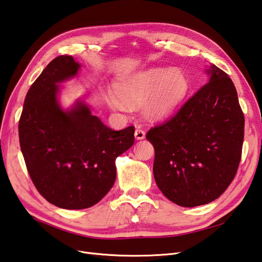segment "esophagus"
I'll return each instance as SVG.
<instances>
[{
  "mask_svg": "<svg viewBox=\"0 0 262 262\" xmlns=\"http://www.w3.org/2000/svg\"><path fill=\"white\" fill-rule=\"evenodd\" d=\"M135 136L137 140H142L145 138V131L142 129L141 126H137L136 127V132H135Z\"/></svg>",
  "mask_w": 262,
  "mask_h": 262,
  "instance_id": "34e87169",
  "label": "esophagus"
}]
</instances>
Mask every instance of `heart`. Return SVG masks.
<instances>
[{
    "instance_id": "heart-1",
    "label": "heart",
    "mask_w": 262,
    "mask_h": 262,
    "mask_svg": "<svg viewBox=\"0 0 262 262\" xmlns=\"http://www.w3.org/2000/svg\"><path fill=\"white\" fill-rule=\"evenodd\" d=\"M188 83L186 76L178 69H151L119 81L118 93H110L109 104L116 110H125L127 103H142L144 112L151 118H163L173 111L186 94Z\"/></svg>"
}]
</instances>
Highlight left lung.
<instances>
[{
    "label": "left lung",
    "mask_w": 262,
    "mask_h": 262,
    "mask_svg": "<svg viewBox=\"0 0 262 262\" xmlns=\"http://www.w3.org/2000/svg\"><path fill=\"white\" fill-rule=\"evenodd\" d=\"M202 85L169 120L151 127L153 176L176 205H207L225 192L237 173L245 136V117L237 90L215 66Z\"/></svg>",
    "instance_id": "1"
}]
</instances>
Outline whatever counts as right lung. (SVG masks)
<instances>
[{
	"mask_svg": "<svg viewBox=\"0 0 262 262\" xmlns=\"http://www.w3.org/2000/svg\"><path fill=\"white\" fill-rule=\"evenodd\" d=\"M80 64L71 55L51 61L28 91L18 122L25 164L39 193L70 210L90 208L112 188L116 159L135 143V126L111 130L78 102L70 111L57 103V83Z\"/></svg>",
	"mask_w": 262,
	"mask_h": 262,
	"instance_id": "obj_1",
	"label": "right lung"
}]
</instances>
